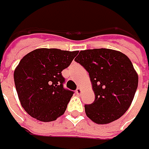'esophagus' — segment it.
Instances as JSON below:
<instances>
[{
	"mask_svg": "<svg viewBox=\"0 0 149 149\" xmlns=\"http://www.w3.org/2000/svg\"><path fill=\"white\" fill-rule=\"evenodd\" d=\"M81 92H82V89H80V88H77V89L75 90V93H76L77 95H80Z\"/></svg>",
	"mask_w": 149,
	"mask_h": 149,
	"instance_id": "esophagus-1",
	"label": "esophagus"
}]
</instances>
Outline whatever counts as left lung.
Returning a JSON list of instances; mask_svg holds the SVG:
<instances>
[{"mask_svg": "<svg viewBox=\"0 0 149 149\" xmlns=\"http://www.w3.org/2000/svg\"><path fill=\"white\" fill-rule=\"evenodd\" d=\"M74 60L88 71L95 100L85 104V113L95 123L106 124L129 109L138 88L139 76L123 53L110 49L81 50Z\"/></svg>", "mask_w": 149, "mask_h": 149, "instance_id": "1", "label": "left lung"}]
</instances>
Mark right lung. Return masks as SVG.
Listing matches in <instances>:
<instances>
[{"label":"right lung","instance_id":"1","mask_svg":"<svg viewBox=\"0 0 149 149\" xmlns=\"http://www.w3.org/2000/svg\"><path fill=\"white\" fill-rule=\"evenodd\" d=\"M79 51L36 49L26 54L14 72L20 104L31 117L54 121L64 114L74 92L65 89L61 72Z\"/></svg>","mask_w":149,"mask_h":149}]
</instances>
